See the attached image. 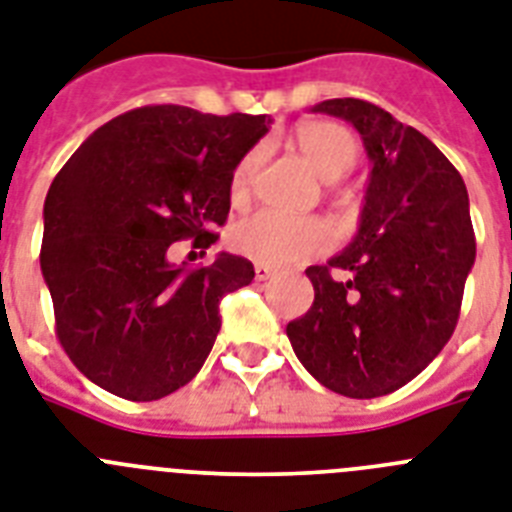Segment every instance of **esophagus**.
<instances>
[{
	"label": "esophagus",
	"mask_w": 512,
	"mask_h": 512,
	"mask_svg": "<svg viewBox=\"0 0 512 512\" xmlns=\"http://www.w3.org/2000/svg\"><path fill=\"white\" fill-rule=\"evenodd\" d=\"M276 276V270L270 268V265H263V263H257L255 265V278L257 281H268V278Z\"/></svg>",
	"instance_id": "esophagus-1"
}]
</instances>
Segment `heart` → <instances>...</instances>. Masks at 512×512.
I'll return each instance as SVG.
<instances>
[{
	"mask_svg": "<svg viewBox=\"0 0 512 512\" xmlns=\"http://www.w3.org/2000/svg\"><path fill=\"white\" fill-rule=\"evenodd\" d=\"M296 145L307 163L325 182H338L354 169L359 143L346 127L333 122H309L296 130ZM260 166V150L239 161L231 176V200L242 203ZM229 242L234 252L263 265H291L304 257L320 255L330 247L328 226L317 218H291L257 210L231 226Z\"/></svg>",
	"mask_w": 512,
	"mask_h": 512,
	"instance_id": "obj_1",
	"label": "heart"
}]
</instances>
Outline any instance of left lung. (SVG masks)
Masks as SVG:
<instances>
[{
  "label": "left lung",
  "instance_id": "1",
  "mask_svg": "<svg viewBox=\"0 0 512 512\" xmlns=\"http://www.w3.org/2000/svg\"><path fill=\"white\" fill-rule=\"evenodd\" d=\"M312 111L354 124L372 171L354 239L307 268L315 302L286 336L320 385L377 398L414 380L453 336L476 257L468 192L429 137L375 103L330 98Z\"/></svg>",
  "mask_w": 512,
  "mask_h": 512
}]
</instances>
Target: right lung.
<instances>
[{
    "instance_id": "1",
    "label": "right lung",
    "mask_w": 512,
    "mask_h": 512,
    "mask_svg": "<svg viewBox=\"0 0 512 512\" xmlns=\"http://www.w3.org/2000/svg\"><path fill=\"white\" fill-rule=\"evenodd\" d=\"M268 117L143 106L98 127L62 166L44 203L41 273L57 338L80 372L127 401H158L200 372L218 304L255 268L221 252L174 265L169 247L216 242L231 176Z\"/></svg>"
}]
</instances>
